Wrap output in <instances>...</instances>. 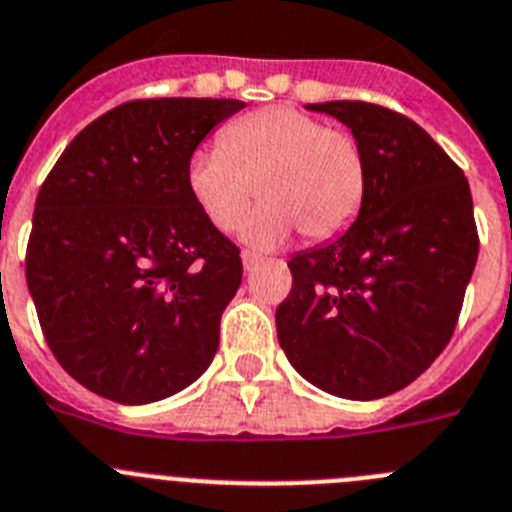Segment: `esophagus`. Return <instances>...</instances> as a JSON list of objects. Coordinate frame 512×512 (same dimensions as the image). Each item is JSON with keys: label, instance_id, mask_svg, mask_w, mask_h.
Wrapping results in <instances>:
<instances>
[{"label": "esophagus", "instance_id": "obj_1", "mask_svg": "<svg viewBox=\"0 0 512 512\" xmlns=\"http://www.w3.org/2000/svg\"><path fill=\"white\" fill-rule=\"evenodd\" d=\"M241 261H243V269L251 271V269H256V266H259L261 256H259V253H253V251H243Z\"/></svg>", "mask_w": 512, "mask_h": 512}]
</instances>
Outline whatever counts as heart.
<instances>
[{
  "instance_id": "b5f03b06",
  "label": "heart",
  "mask_w": 512,
  "mask_h": 512,
  "mask_svg": "<svg viewBox=\"0 0 512 512\" xmlns=\"http://www.w3.org/2000/svg\"><path fill=\"white\" fill-rule=\"evenodd\" d=\"M365 185L360 144L292 106L238 116L218 147L187 162V190L218 231H236L253 198L264 200L241 233L253 248L281 246L297 228L312 241L337 236L360 213Z\"/></svg>"
}]
</instances>
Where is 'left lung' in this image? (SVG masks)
<instances>
[{
  "label": "left lung",
  "instance_id": "obj_1",
  "mask_svg": "<svg viewBox=\"0 0 512 512\" xmlns=\"http://www.w3.org/2000/svg\"><path fill=\"white\" fill-rule=\"evenodd\" d=\"M353 131L365 198L348 231L289 261L276 335L304 381L350 401L391 396L447 348L477 264L470 185L406 116L365 101L307 103Z\"/></svg>",
  "mask_w": 512,
  "mask_h": 512
}]
</instances>
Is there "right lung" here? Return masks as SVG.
<instances>
[{
	"instance_id": "1",
	"label": "right lung",
	"mask_w": 512,
	"mask_h": 512,
	"mask_svg": "<svg viewBox=\"0 0 512 512\" xmlns=\"http://www.w3.org/2000/svg\"><path fill=\"white\" fill-rule=\"evenodd\" d=\"M236 98H147L98 116L40 187L27 289L50 350L88 391L162 401L213 363L241 256L187 190L198 144Z\"/></svg>"
}]
</instances>
